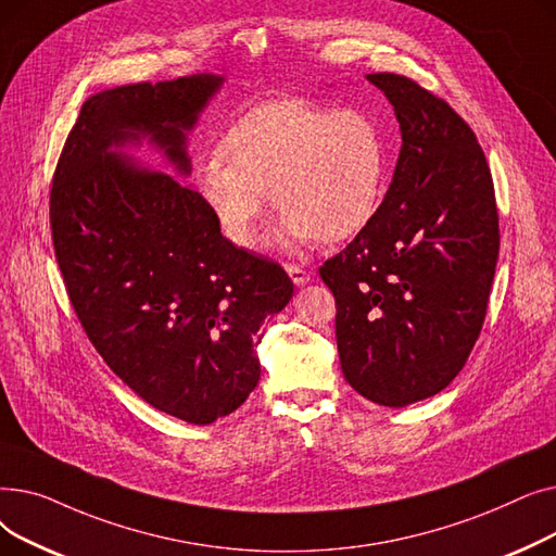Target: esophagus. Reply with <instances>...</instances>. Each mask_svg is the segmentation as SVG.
Returning <instances> with one entry per match:
<instances>
[{
  "label": "esophagus",
  "instance_id": "34e87169",
  "mask_svg": "<svg viewBox=\"0 0 556 556\" xmlns=\"http://www.w3.org/2000/svg\"><path fill=\"white\" fill-rule=\"evenodd\" d=\"M286 273H288L290 279H293L295 286H304V283L311 281V273L300 268V266H286Z\"/></svg>",
  "mask_w": 556,
  "mask_h": 556
}]
</instances>
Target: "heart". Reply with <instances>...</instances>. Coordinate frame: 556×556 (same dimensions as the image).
I'll return each instance as SVG.
<instances>
[{"mask_svg": "<svg viewBox=\"0 0 556 556\" xmlns=\"http://www.w3.org/2000/svg\"><path fill=\"white\" fill-rule=\"evenodd\" d=\"M388 173V137L371 112L279 99L231 124L223 151L195 164V187L239 248L256 243L270 193L283 214L275 245L340 243L374 218Z\"/></svg>", "mask_w": 556, "mask_h": 556, "instance_id": "obj_1", "label": "heart"}]
</instances>
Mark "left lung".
I'll use <instances>...</instances> for the list:
<instances>
[{"instance_id": "obj_1", "label": "left lung", "mask_w": 556, "mask_h": 556, "mask_svg": "<svg viewBox=\"0 0 556 556\" xmlns=\"http://www.w3.org/2000/svg\"><path fill=\"white\" fill-rule=\"evenodd\" d=\"M394 108L401 153L374 218L319 277L336 298L340 367L365 399L403 407L442 392L480 336L501 233L484 153L415 80L367 74Z\"/></svg>"}]
</instances>
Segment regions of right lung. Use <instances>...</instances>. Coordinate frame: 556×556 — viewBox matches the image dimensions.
Wrapping results in <instances>:
<instances>
[{
  "label": "right lung",
  "instance_id": "add662e5",
  "mask_svg": "<svg viewBox=\"0 0 556 556\" xmlns=\"http://www.w3.org/2000/svg\"><path fill=\"white\" fill-rule=\"evenodd\" d=\"M225 76L193 74L92 94L58 160L51 231L80 325L146 403L207 426L261 376L263 325L293 298L275 261L227 241L193 187L143 166V143L191 175L189 132Z\"/></svg>",
  "mask_w": 556,
  "mask_h": 556
}]
</instances>
